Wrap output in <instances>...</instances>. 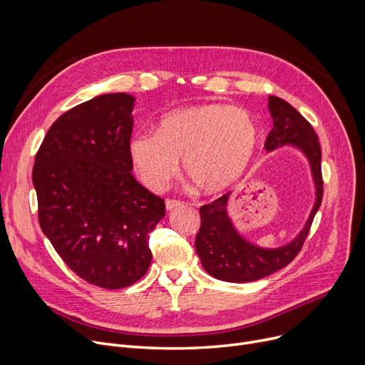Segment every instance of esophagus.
<instances>
[{
  "instance_id": "34e87169",
  "label": "esophagus",
  "mask_w": 365,
  "mask_h": 365,
  "mask_svg": "<svg viewBox=\"0 0 365 365\" xmlns=\"http://www.w3.org/2000/svg\"><path fill=\"white\" fill-rule=\"evenodd\" d=\"M182 205H183V202L178 201V200H167L165 201V208L168 210V212H171V210H175V208H179Z\"/></svg>"
}]
</instances>
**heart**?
<instances>
[{
  "label": "heart",
  "instance_id": "obj_1",
  "mask_svg": "<svg viewBox=\"0 0 365 365\" xmlns=\"http://www.w3.org/2000/svg\"><path fill=\"white\" fill-rule=\"evenodd\" d=\"M259 127L241 108L198 105L164 113L157 131L134 134L128 145L131 164L150 189H161L183 158L186 178L205 194L231 186L252 163Z\"/></svg>",
  "mask_w": 365,
  "mask_h": 365
}]
</instances>
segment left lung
<instances>
[{"instance_id":"left-lung-1","label":"left lung","mask_w":365,"mask_h":365,"mask_svg":"<svg viewBox=\"0 0 365 365\" xmlns=\"http://www.w3.org/2000/svg\"><path fill=\"white\" fill-rule=\"evenodd\" d=\"M274 127L267 134L264 148L275 150L290 145L309 161L315 186V202L311 215L296 238L277 248H263L245 240L227 213L231 194L200 208L201 227L195 238V250L207 274L226 282H250L271 275L289 264L300 252L309 234L312 220L322 201L321 146L312 125L284 99L267 98Z\"/></svg>"}]
</instances>
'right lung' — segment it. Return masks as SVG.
I'll return each instance as SVG.
<instances>
[{"mask_svg":"<svg viewBox=\"0 0 365 365\" xmlns=\"http://www.w3.org/2000/svg\"><path fill=\"white\" fill-rule=\"evenodd\" d=\"M134 99L93 98L61 115L35 155L38 220L54 250L84 281L124 289L149 269V232L164 200L131 175Z\"/></svg>","mask_w":365,"mask_h":365,"instance_id":"obj_1","label":"right lung"}]
</instances>
